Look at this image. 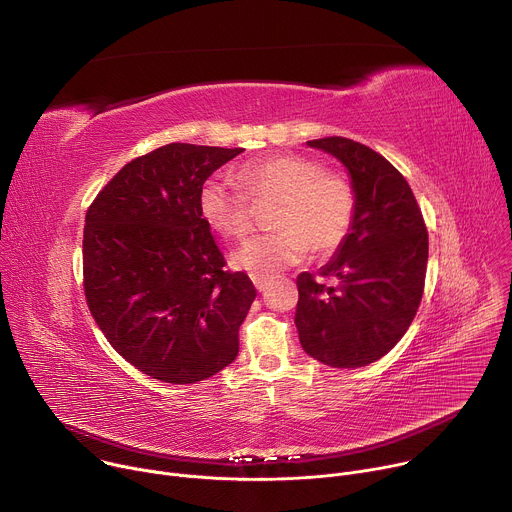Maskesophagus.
Returning a JSON list of instances; mask_svg holds the SVG:
<instances>
[{
	"label": "esophagus",
	"mask_w": 512,
	"mask_h": 512,
	"mask_svg": "<svg viewBox=\"0 0 512 512\" xmlns=\"http://www.w3.org/2000/svg\"><path fill=\"white\" fill-rule=\"evenodd\" d=\"M251 279H253V283H255L257 291H265V287H267V279H263V277H251Z\"/></svg>",
	"instance_id": "34e87169"
}]
</instances>
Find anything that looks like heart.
I'll return each instance as SVG.
<instances>
[{
    "instance_id": "obj_1",
    "label": "heart",
    "mask_w": 512,
    "mask_h": 512,
    "mask_svg": "<svg viewBox=\"0 0 512 512\" xmlns=\"http://www.w3.org/2000/svg\"><path fill=\"white\" fill-rule=\"evenodd\" d=\"M239 180L255 200L279 198L271 216L275 231L249 239L233 253V265L251 277H273L300 263L310 247L316 253H330L352 227L356 198L350 184L326 174L314 160L302 156L255 160L241 166ZM198 210L206 225L225 237H243L251 229L249 196L218 176L200 186Z\"/></svg>"
}]
</instances>
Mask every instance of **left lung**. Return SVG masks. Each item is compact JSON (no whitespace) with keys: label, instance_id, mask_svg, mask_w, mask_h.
<instances>
[{"label":"left lung","instance_id":"8db88e82","mask_svg":"<svg viewBox=\"0 0 512 512\" xmlns=\"http://www.w3.org/2000/svg\"><path fill=\"white\" fill-rule=\"evenodd\" d=\"M350 176L354 221L334 257L298 275L296 326L302 348L334 369H358L385 356L411 326L425 283L427 229L417 200L381 154L346 137L308 141Z\"/></svg>","mask_w":512,"mask_h":512}]
</instances>
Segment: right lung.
Segmentation results:
<instances>
[{
    "label": "right lung",
    "instance_id": "add662e5",
    "mask_svg": "<svg viewBox=\"0 0 512 512\" xmlns=\"http://www.w3.org/2000/svg\"><path fill=\"white\" fill-rule=\"evenodd\" d=\"M241 152L168 143L125 164L87 210L89 310L109 344L152 379L198 383L239 354L257 291L243 271L225 269L198 192Z\"/></svg>",
    "mask_w": 512,
    "mask_h": 512
}]
</instances>
